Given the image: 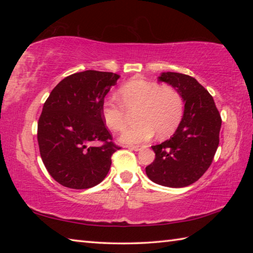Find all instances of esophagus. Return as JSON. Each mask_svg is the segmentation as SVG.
I'll return each instance as SVG.
<instances>
[{
  "label": "esophagus",
  "mask_w": 253,
  "mask_h": 253,
  "mask_svg": "<svg viewBox=\"0 0 253 253\" xmlns=\"http://www.w3.org/2000/svg\"><path fill=\"white\" fill-rule=\"evenodd\" d=\"M126 147H127V148H129V149H131V151H135V152L139 151V149H140V146H139V145H127Z\"/></svg>",
  "instance_id": "1"
}]
</instances>
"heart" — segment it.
Segmentation results:
<instances>
[{
  "label": "heart",
  "instance_id": "obj_1",
  "mask_svg": "<svg viewBox=\"0 0 253 253\" xmlns=\"http://www.w3.org/2000/svg\"><path fill=\"white\" fill-rule=\"evenodd\" d=\"M119 101L108 98L101 106V117L113 131L124 129L128 113H134L136 125L123 131L119 140L124 144H138L158 137H168L176 130L182 121L184 102L173 87L143 78H134L118 90Z\"/></svg>",
  "mask_w": 253,
  "mask_h": 253
}]
</instances>
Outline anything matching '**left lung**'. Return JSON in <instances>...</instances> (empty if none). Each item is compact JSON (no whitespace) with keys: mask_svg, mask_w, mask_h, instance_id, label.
Segmentation results:
<instances>
[{"mask_svg":"<svg viewBox=\"0 0 253 253\" xmlns=\"http://www.w3.org/2000/svg\"><path fill=\"white\" fill-rule=\"evenodd\" d=\"M157 80L176 89L185 105L173 136L152 146L155 160L146 168V174L160 185L185 187L198 181L211 165L219 146L221 116L213 97L193 77L162 72Z\"/></svg>","mask_w":253,"mask_h":253,"instance_id":"left-lung-1","label":"left lung"}]
</instances>
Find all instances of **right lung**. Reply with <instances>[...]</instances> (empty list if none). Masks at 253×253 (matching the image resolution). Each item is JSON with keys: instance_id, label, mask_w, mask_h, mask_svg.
I'll return each mask as SVG.
<instances>
[{"instance_id": "add662e5", "label": "right lung", "mask_w": 253, "mask_h": 253, "mask_svg": "<svg viewBox=\"0 0 253 253\" xmlns=\"http://www.w3.org/2000/svg\"><path fill=\"white\" fill-rule=\"evenodd\" d=\"M121 76L85 70L66 77L44 102L38 123V143L46 170L59 184L84 190L108 174L111 155L121 147L101 117V106ZM102 142L99 147L93 144Z\"/></svg>"}]
</instances>
